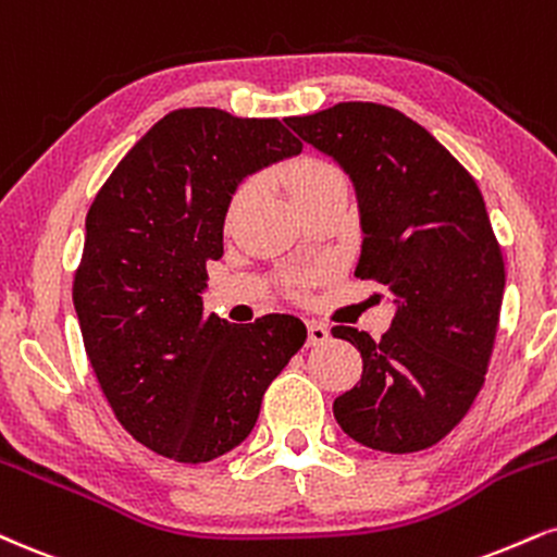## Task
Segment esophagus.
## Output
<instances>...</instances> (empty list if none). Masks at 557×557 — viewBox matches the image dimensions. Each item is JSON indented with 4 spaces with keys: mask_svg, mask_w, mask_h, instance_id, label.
<instances>
[{
    "mask_svg": "<svg viewBox=\"0 0 557 557\" xmlns=\"http://www.w3.org/2000/svg\"><path fill=\"white\" fill-rule=\"evenodd\" d=\"M330 339V330L321 321H308V345H324Z\"/></svg>",
    "mask_w": 557,
    "mask_h": 557,
    "instance_id": "1",
    "label": "esophagus"
}]
</instances>
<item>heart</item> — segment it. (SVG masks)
<instances>
[{
	"label": "heart",
	"instance_id": "b5f03b06",
	"mask_svg": "<svg viewBox=\"0 0 557 557\" xmlns=\"http://www.w3.org/2000/svg\"><path fill=\"white\" fill-rule=\"evenodd\" d=\"M330 178H339V171L334 169V165L324 163V160H317V158H306V160H300V163L293 165L290 173H287V189H290V197L296 199L304 191L313 189V186L324 184V181H330ZM249 191H251V184L240 186L236 202H244V199L249 197ZM308 280H311V274H293L290 285L298 290V287L308 285Z\"/></svg>",
	"mask_w": 557,
	"mask_h": 557
}]
</instances>
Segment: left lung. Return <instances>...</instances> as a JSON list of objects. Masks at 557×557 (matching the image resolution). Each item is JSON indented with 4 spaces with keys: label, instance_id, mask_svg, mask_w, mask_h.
Returning a JSON list of instances; mask_svg holds the SVG:
<instances>
[{
    "label": "left lung",
    "instance_id": "left-lung-1",
    "mask_svg": "<svg viewBox=\"0 0 557 557\" xmlns=\"http://www.w3.org/2000/svg\"><path fill=\"white\" fill-rule=\"evenodd\" d=\"M285 124L352 178L363 231L355 274L397 304L381 339L332 330L363 358L334 418L368 448L423 451L472 407L498 332L506 270L482 194L431 132L388 106L350 100Z\"/></svg>",
    "mask_w": 557,
    "mask_h": 557
}]
</instances>
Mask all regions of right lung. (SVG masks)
Wrapping results in <instances>:
<instances>
[{
    "label": "right lung",
    "instance_id": "right-lung-1",
    "mask_svg": "<svg viewBox=\"0 0 557 557\" xmlns=\"http://www.w3.org/2000/svg\"><path fill=\"white\" fill-rule=\"evenodd\" d=\"M300 150L277 119L178 109L87 210L72 285L85 352L124 431L160 457L202 465L236 448L306 343L304 321L287 313L227 324L202 306L238 184Z\"/></svg>",
    "mask_w": 557,
    "mask_h": 557
}]
</instances>
